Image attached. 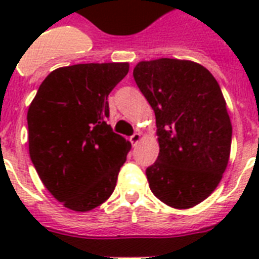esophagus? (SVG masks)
<instances>
[{"instance_id": "esophagus-1", "label": "esophagus", "mask_w": 259, "mask_h": 259, "mask_svg": "<svg viewBox=\"0 0 259 259\" xmlns=\"http://www.w3.org/2000/svg\"><path fill=\"white\" fill-rule=\"evenodd\" d=\"M140 140H141V134H140V133H134L133 136L130 137V142H132L133 145H136V144H137Z\"/></svg>"}]
</instances>
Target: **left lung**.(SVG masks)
<instances>
[{"label": "left lung", "mask_w": 259, "mask_h": 259, "mask_svg": "<svg viewBox=\"0 0 259 259\" xmlns=\"http://www.w3.org/2000/svg\"><path fill=\"white\" fill-rule=\"evenodd\" d=\"M133 76L156 114L150 189L173 208H191L212 193L229 162L233 126L221 87L207 68L177 59L140 62Z\"/></svg>", "instance_id": "8db88e82"}]
</instances>
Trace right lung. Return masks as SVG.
I'll list each match as a JSON object with an SVG mask.
<instances>
[{"label":"right lung","mask_w":259,"mask_h":259,"mask_svg":"<svg viewBox=\"0 0 259 259\" xmlns=\"http://www.w3.org/2000/svg\"><path fill=\"white\" fill-rule=\"evenodd\" d=\"M127 72V63L62 67L44 79L30 103V160L67 208L86 212L115 188L132 144L107 125V97Z\"/></svg>","instance_id":"right-lung-1"}]
</instances>
